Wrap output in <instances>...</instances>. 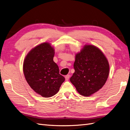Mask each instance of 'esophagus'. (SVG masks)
Returning <instances> with one entry per match:
<instances>
[{
  "instance_id": "34e87169",
  "label": "esophagus",
  "mask_w": 130,
  "mask_h": 130,
  "mask_svg": "<svg viewBox=\"0 0 130 130\" xmlns=\"http://www.w3.org/2000/svg\"><path fill=\"white\" fill-rule=\"evenodd\" d=\"M69 77H70V75H67L65 76V78H66V80H68Z\"/></svg>"
}]
</instances>
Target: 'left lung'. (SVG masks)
<instances>
[{
	"label": "left lung",
	"instance_id": "8db88e82",
	"mask_svg": "<svg viewBox=\"0 0 130 130\" xmlns=\"http://www.w3.org/2000/svg\"><path fill=\"white\" fill-rule=\"evenodd\" d=\"M75 72L70 81L78 93L90 96L103 87L109 75V66L103 52L92 45H86L77 53L74 63Z\"/></svg>",
	"mask_w": 130,
	"mask_h": 130
}]
</instances>
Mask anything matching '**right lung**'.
I'll return each mask as SVG.
<instances>
[{"label":"right lung","mask_w":130,"mask_h":130,"mask_svg":"<svg viewBox=\"0 0 130 130\" xmlns=\"http://www.w3.org/2000/svg\"><path fill=\"white\" fill-rule=\"evenodd\" d=\"M54 54L53 47L49 43H43L31 50L23 63L27 84L35 92L45 98L55 95L65 80L53 61Z\"/></svg>","instance_id":"add662e5"}]
</instances>
